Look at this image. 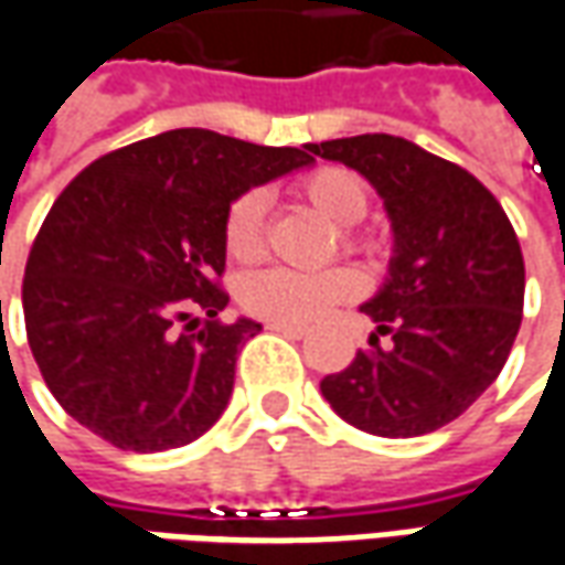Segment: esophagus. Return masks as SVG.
Masks as SVG:
<instances>
[{
  "label": "esophagus",
  "mask_w": 565,
  "mask_h": 565,
  "mask_svg": "<svg viewBox=\"0 0 565 565\" xmlns=\"http://www.w3.org/2000/svg\"><path fill=\"white\" fill-rule=\"evenodd\" d=\"M266 328L275 333H284V337H290V340H302V337H306V328H299V324H278V321H268Z\"/></svg>",
  "instance_id": "34e87169"
}]
</instances>
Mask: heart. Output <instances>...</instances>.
I'll return each instance as SVG.
<instances>
[{
	"mask_svg": "<svg viewBox=\"0 0 565 565\" xmlns=\"http://www.w3.org/2000/svg\"><path fill=\"white\" fill-rule=\"evenodd\" d=\"M294 191L299 201L312 206L318 216H324L337 228L359 225L371 206V191L364 179L347 167H318L306 172ZM266 194L256 188L232 201L222 222V241L234 263H256L266 253ZM343 247L359 250L364 244L362 237L343 232ZM359 294H362V278L352 268H328L315 275H302L290 268H266L244 278L237 299L244 312L253 318L278 321V324H309L331 312L337 302H347Z\"/></svg>",
	"mask_w": 565,
	"mask_h": 565,
	"instance_id": "obj_1",
	"label": "heart"
}]
</instances>
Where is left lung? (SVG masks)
<instances>
[{"mask_svg": "<svg viewBox=\"0 0 565 565\" xmlns=\"http://www.w3.org/2000/svg\"><path fill=\"white\" fill-rule=\"evenodd\" d=\"M309 151L362 172L393 225L390 278L362 306L374 349L321 380V395L386 439L451 424L501 374L523 321L525 266L508 213L476 175L408 138L374 132Z\"/></svg>", "mask_w": 565, "mask_h": 565, "instance_id": "1", "label": "left lung"}]
</instances>
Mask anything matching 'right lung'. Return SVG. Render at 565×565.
I'll return each instance as SVG.
<instances>
[{"label":"right lung","mask_w":565,"mask_h":565,"mask_svg":"<svg viewBox=\"0 0 565 565\" xmlns=\"http://www.w3.org/2000/svg\"><path fill=\"white\" fill-rule=\"evenodd\" d=\"M309 163V145L170 129L105 153L61 191L26 259L24 321L73 420L138 455L216 424L237 352L263 331L218 321L222 222L237 194Z\"/></svg>","instance_id":"add662e5"}]
</instances>
